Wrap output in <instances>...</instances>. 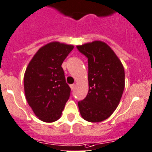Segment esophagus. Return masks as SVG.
<instances>
[{
	"mask_svg": "<svg viewBox=\"0 0 152 152\" xmlns=\"http://www.w3.org/2000/svg\"><path fill=\"white\" fill-rule=\"evenodd\" d=\"M70 88H71V90H73V89L75 88V85L74 84H72V85H70Z\"/></svg>",
	"mask_w": 152,
	"mask_h": 152,
	"instance_id": "1",
	"label": "esophagus"
}]
</instances>
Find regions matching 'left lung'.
<instances>
[{"label": "left lung", "mask_w": 152, "mask_h": 152, "mask_svg": "<svg viewBox=\"0 0 152 152\" xmlns=\"http://www.w3.org/2000/svg\"><path fill=\"white\" fill-rule=\"evenodd\" d=\"M76 48L88 64V93L78 102L79 112L86 121L100 122L118 106L124 89V66L113 49L102 41Z\"/></svg>", "instance_id": "obj_1"}]
</instances>
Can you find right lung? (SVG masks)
<instances>
[{
    "instance_id": "right-lung-1",
    "label": "right lung",
    "mask_w": 152,
    "mask_h": 152,
    "mask_svg": "<svg viewBox=\"0 0 152 152\" xmlns=\"http://www.w3.org/2000/svg\"><path fill=\"white\" fill-rule=\"evenodd\" d=\"M74 46L52 42L41 47L24 76L25 97L35 115L45 122L60 118L70 94L61 64Z\"/></svg>"
}]
</instances>
